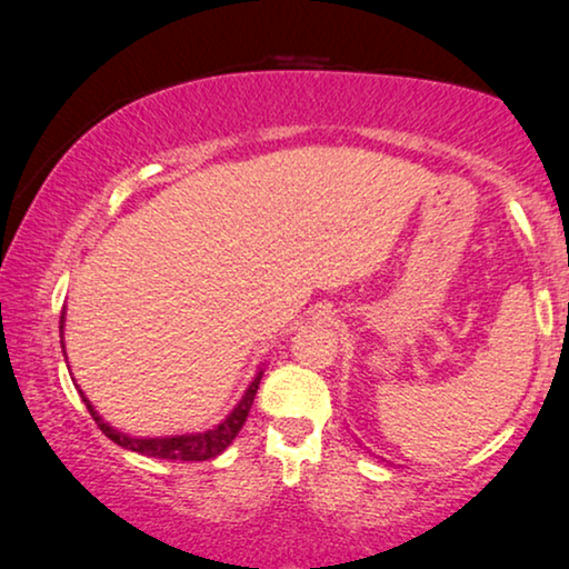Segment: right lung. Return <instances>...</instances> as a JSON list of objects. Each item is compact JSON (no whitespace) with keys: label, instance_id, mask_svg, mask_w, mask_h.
<instances>
[{"label":"right lung","instance_id":"right-lung-1","mask_svg":"<svg viewBox=\"0 0 569 569\" xmlns=\"http://www.w3.org/2000/svg\"><path fill=\"white\" fill-rule=\"evenodd\" d=\"M59 331H61V339H64V313H61ZM61 345H64V341H61ZM64 357H67V352H64ZM261 376H263V368H259V372H256L251 383H248L243 399L236 403V409H232L220 425L212 427V430L189 432V435H166V438H137V435H127V432L116 430V427L108 425L106 419L98 415L88 396L82 393V388H80V396H82L84 407H88V411L92 415V419L98 422L100 430H103L106 438H111L116 446L134 450V453L150 456V458H168V461H209V458L220 456L222 450L228 448L232 440H236L240 427L246 425L248 411H251V407H253L256 391H259Z\"/></svg>","mask_w":569,"mask_h":569}]
</instances>
